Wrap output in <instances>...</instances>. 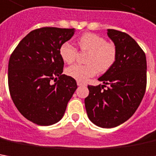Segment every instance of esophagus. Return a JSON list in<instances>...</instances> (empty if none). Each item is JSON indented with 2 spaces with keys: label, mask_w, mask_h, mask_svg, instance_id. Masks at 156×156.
Listing matches in <instances>:
<instances>
[{
  "label": "esophagus",
  "mask_w": 156,
  "mask_h": 156,
  "mask_svg": "<svg viewBox=\"0 0 156 156\" xmlns=\"http://www.w3.org/2000/svg\"><path fill=\"white\" fill-rule=\"evenodd\" d=\"M77 85L78 86H86L85 83H83V82H80V81H77Z\"/></svg>",
  "instance_id": "obj_1"
}]
</instances>
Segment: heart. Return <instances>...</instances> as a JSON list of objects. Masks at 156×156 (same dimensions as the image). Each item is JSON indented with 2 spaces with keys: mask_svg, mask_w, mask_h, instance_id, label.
<instances>
[{
  "mask_svg": "<svg viewBox=\"0 0 156 156\" xmlns=\"http://www.w3.org/2000/svg\"><path fill=\"white\" fill-rule=\"evenodd\" d=\"M81 51L88 52L86 65L75 64L66 69V74L78 81H86L94 76L98 71L105 72L113 65L117 50L114 44L107 43L105 37L94 33H85L77 41ZM59 55L66 63H72L76 60L77 50L73 44L65 42L59 48Z\"/></svg>",
  "mask_w": 156,
  "mask_h": 156,
  "instance_id": "obj_1",
  "label": "heart"
}]
</instances>
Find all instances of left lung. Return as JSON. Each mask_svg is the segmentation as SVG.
<instances>
[{
  "mask_svg": "<svg viewBox=\"0 0 156 156\" xmlns=\"http://www.w3.org/2000/svg\"><path fill=\"white\" fill-rule=\"evenodd\" d=\"M107 35L114 43L113 65L98 80L102 86H88L85 99L88 119L101 128H113L134 114L144 98L147 84V61L144 51L131 37L113 29ZM109 85L107 89H104Z\"/></svg>",
  "mask_w": 156,
  "mask_h": 156,
  "instance_id": "8db88e82",
  "label": "left lung"
}]
</instances>
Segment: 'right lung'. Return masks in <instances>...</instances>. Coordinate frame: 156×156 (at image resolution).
<instances>
[{
  "label": "right lung",
  "mask_w": 156,
  "mask_h": 156,
  "mask_svg": "<svg viewBox=\"0 0 156 156\" xmlns=\"http://www.w3.org/2000/svg\"><path fill=\"white\" fill-rule=\"evenodd\" d=\"M75 28L43 27L28 33L10 56L8 87L12 101L27 119L48 126L62 119L77 88L76 80L62 75L59 48ZM53 80L57 82L52 84Z\"/></svg>",
  "instance_id": "right-lung-1"
}]
</instances>
